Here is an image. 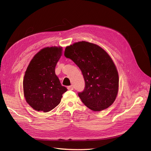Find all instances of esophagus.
<instances>
[{"label":"esophagus","instance_id":"esophagus-1","mask_svg":"<svg viewBox=\"0 0 151 151\" xmlns=\"http://www.w3.org/2000/svg\"><path fill=\"white\" fill-rule=\"evenodd\" d=\"M67 89H68V90H73V89H74V86H68V87H67Z\"/></svg>","mask_w":151,"mask_h":151}]
</instances>
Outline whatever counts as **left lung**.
<instances>
[{"label":"left lung","mask_w":151,"mask_h":151,"mask_svg":"<svg viewBox=\"0 0 151 151\" xmlns=\"http://www.w3.org/2000/svg\"><path fill=\"white\" fill-rule=\"evenodd\" d=\"M64 55L81 69L85 81L81 101L93 111L108 108L115 101L119 84L117 69L111 58L98 45L87 42L65 48Z\"/></svg>","instance_id":"1"}]
</instances>
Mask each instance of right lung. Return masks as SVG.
I'll list each match as a JSON object with an SVG mask.
<instances>
[{"mask_svg":"<svg viewBox=\"0 0 151 151\" xmlns=\"http://www.w3.org/2000/svg\"><path fill=\"white\" fill-rule=\"evenodd\" d=\"M62 52V47H47L32 58L23 80L26 102L38 111L48 112L60 103L67 91L62 86L55 69Z\"/></svg>","mask_w":151,"mask_h":151,"instance_id":"add662e5","label":"right lung"}]
</instances>
